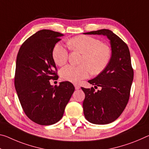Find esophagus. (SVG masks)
Returning a JSON list of instances; mask_svg holds the SVG:
<instances>
[{"label":"esophagus","instance_id":"34e87169","mask_svg":"<svg viewBox=\"0 0 149 149\" xmlns=\"http://www.w3.org/2000/svg\"><path fill=\"white\" fill-rule=\"evenodd\" d=\"M74 86H75V89H79L80 88V86H79V85H77V84H74Z\"/></svg>","mask_w":149,"mask_h":149}]
</instances>
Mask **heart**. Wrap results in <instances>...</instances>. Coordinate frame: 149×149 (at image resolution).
I'll return each instance as SVG.
<instances>
[{"label":"heart","mask_w":149,"mask_h":149,"mask_svg":"<svg viewBox=\"0 0 149 149\" xmlns=\"http://www.w3.org/2000/svg\"><path fill=\"white\" fill-rule=\"evenodd\" d=\"M70 48L82 54L79 63L74 66L68 65L60 70L61 77L65 81L77 83L87 78L89 73L100 74L104 70L111 58L109 47L100 40L89 36H77L68 42ZM52 58L56 64L62 66L67 62L68 52L62 44H57L52 50Z\"/></svg>","instance_id":"obj_1"}]
</instances>
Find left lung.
Wrapping results in <instances>:
<instances>
[{
    "label": "left lung",
    "mask_w": 149,
    "mask_h": 149,
    "mask_svg": "<svg viewBox=\"0 0 149 149\" xmlns=\"http://www.w3.org/2000/svg\"><path fill=\"white\" fill-rule=\"evenodd\" d=\"M85 34H102L110 40L111 58L107 68L95 78L88 82L101 90L95 91L81 87L86 95L83 103L86 119L93 124L105 125L115 121L126 107L128 103L133 69L131 55L125 42L107 29L84 33Z\"/></svg>",
    "instance_id": "1"
}]
</instances>
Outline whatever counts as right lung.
Masks as SVG:
<instances>
[{"mask_svg": "<svg viewBox=\"0 0 149 149\" xmlns=\"http://www.w3.org/2000/svg\"><path fill=\"white\" fill-rule=\"evenodd\" d=\"M63 34L49 30L35 33L22 44L16 62L15 86L26 116L41 125H50L62 119L75 90L70 81L53 87L58 79L52 50Z\"/></svg>", "mask_w": 149, "mask_h": 149, "instance_id": "add662e5", "label": "right lung"}]
</instances>
